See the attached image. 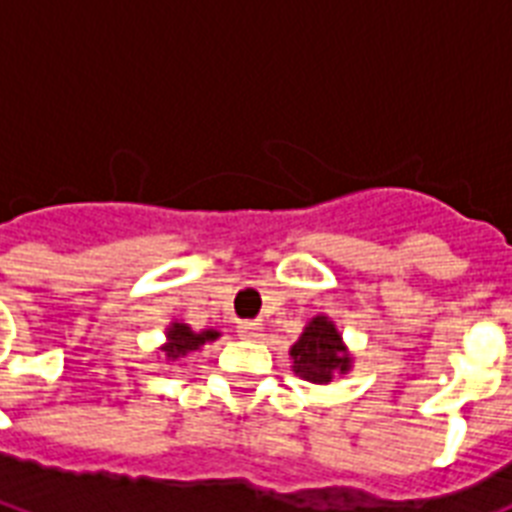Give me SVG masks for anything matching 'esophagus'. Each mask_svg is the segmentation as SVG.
<instances>
[{"label": "esophagus", "mask_w": 512, "mask_h": 512, "mask_svg": "<svg viewBox=\"0 0 512 512\" xmlns=\"http://www.w3.org/2000/svg\"><path fill=\"white\" fill-rule=\"evenodd\" d=\"M236 332H239V337H244V340H260V337H263V327H260L257 321H239Z\"/></svg>", "instance_id": "1"}]
</instances>
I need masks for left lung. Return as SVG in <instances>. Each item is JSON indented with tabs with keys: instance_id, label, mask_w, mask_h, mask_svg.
Wrapping results in <instances>:
<instances>
[{
	"instance_id": "1",
	"label": "left lung",
	"mask_w": 512,
	"mask_h": 512,
	"mask_svg": "<svg viewBox=\"0 0 512 512\" xmlns=\"http://www.w3.org/2000/svg\"><path fill=\"white\" fill-rule=\"evenodd\" d=\"M289 356H292L297 377L313 385H327L340 374H348L353 364L342 335L327 316H316L308 321V327L292 345Z\"/></svg>"
}]
</instances>
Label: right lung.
Wrapping results in <instances>:
<instances>
[{"label": "right lung", "instance_id": "1", "mask_svg": "<svg viewBox=\"0 0 512 512\" xmlns=\"http://www.w3.org/2000/svg\"><path fill=\"white\" fill-rule=\"evenodd\" d=\"M220 337V332H215V329H204V332H193L188 324H180V321H175V324H170V329H167V345H164V353H167V358L170 361H177V358L188 356L191 350H199L204 342L209 340H217Z\"/></svg>", "mask_w": 512, "mask_h": 512}]
</instances>
